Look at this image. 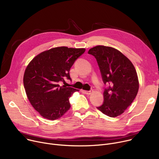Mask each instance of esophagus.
<instances>
[{"label":"esophagus","instance_id":"esophagus-1","mask_svg":"<svg viewBox=\"0 0 159 159\" xmlns=\"http://www.w3.org/2000/svg\"><path fill=\"white\" fill-rule=\"evenodd\" d=\"M84 93H85L86 94L89 95V94H91L93 93V91H84Z\"/></svg>","mask_w":159,"mask_h":159}]
</instances>
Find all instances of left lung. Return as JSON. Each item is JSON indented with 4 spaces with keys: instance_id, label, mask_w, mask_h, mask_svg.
I'll list each match as a JSON object with an SVG mask.
<instances>
[{
    "instance_id": "1",
    "label": "left lung",
    "mask_w": 159,
    "mask_h": 159,
    "mask_svg": "<svg viewBox=\"0 0 159 159\" xmlns=\"http://www.w3.org/2000/svg\"><path fill=\"white\" fill-rule=\"evenodd\" d=\"M88 54L96 58L104 84L109 85L103 92V103L97 109L109 117L123 114L138 93V77L132 62L118 50L98 45Z\"/></svg>"
}]
</instances>
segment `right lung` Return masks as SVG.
I'll list each match as a JSON object with an SVG mask.
<instances>
[{
	"instance_id": "1",
	"label": "right lung",
	"mask_w": 159,
	"mask_h": 159,
	"mask_svg": "<svg viewBox=\"0 0 159 159\" xmlns=\"http://www.w3.org/2000/svg\"><path fill=\"white\" fill-rule=\"evenodd\" d=\"M85 48L59 47L41 52L27 65L24 75L27 97L34 109L46 119L60 118L71 107L70 97L78 89L60 86Z\"/></svg>"
}]
</instances>
